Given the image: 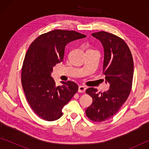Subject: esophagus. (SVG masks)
Here are the masks:
<instances>
[{
	"label": "esophagus",
	"mask_w": 149,
	"mask_h": 149,
	"mask_svg": "<svg viewBox=\"0 0 149 149\" xmlns=\"http://www.w3.org/2000/svg\"><path fill=\"white\" fill-rule=\"evenodd\" d=\"M86 90V88L84 86H79V89H78V91L80 93H84L85 92V91Z\"/></svg>",
	"instance_id": "34e87169"
}]
</instances>
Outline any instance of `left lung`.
Masks as SVG:
<instances>
[{"mask_svg": "<svg viewBox=\"0 0 149 149\" xmlns=\"http://www.w3.org/2000/svg\"><path fill=\"white\" fill-rule=\"evenodd\" d=\"M91 35L103 46V74L109 89L100 93L94 88H88L86 92L92 97L93 102L86 114L93 121L103 122L112 118L127 99L133 77V59L129 47L120 38L105 31Z\"/></svg>", "mask_w": 149, "mask_h": 149, "instance_id": "1", "label": "left lung"}]
</instances>
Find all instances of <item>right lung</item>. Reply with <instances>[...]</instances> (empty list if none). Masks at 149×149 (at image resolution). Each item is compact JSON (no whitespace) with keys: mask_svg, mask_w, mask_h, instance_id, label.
I'll return each instance as SVG.
<instances>
[{"mask_svg":"<svg viewBox=\"0 0 149 149\" xmlns=\"http://www.w3.org/2000/svg\"><path fill=\"white\" fill-rule=\"evenodd\" d=\"M85 37L74 31L57 29L42 34L31 44L22 66V84L30 106L41 118L59 119L63 107L77 91L73 81H61V86H56L51 74L63 61L65 46Z\"/></svg>","mask_w":149,"mask_h":149,"instance_id":"obj_1","label":"right lung"}]
</instances>
